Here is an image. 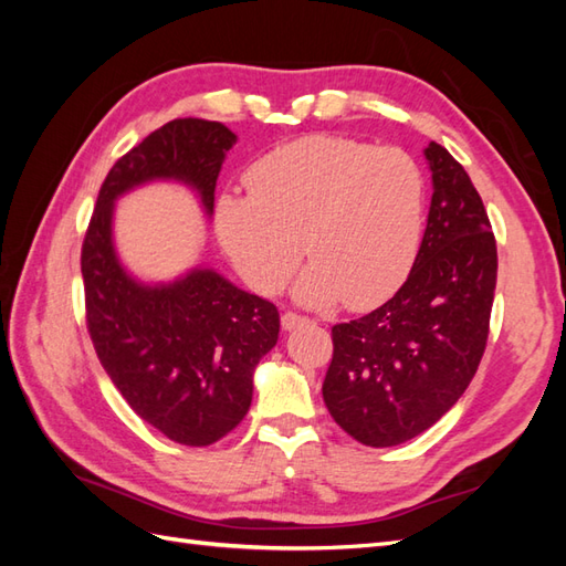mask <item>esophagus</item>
<instances>
[{
  "label": "esophagus",
  "mask_w": 566,
  "mask_h": 566,
  "mask_svg": "<svg viewBox=\"0 0 566 566\" xmlns=\"http://www.w3.org/2000/svg\"><path fill=\"white\" fill-rule=\"evenodd\" d=\"M306 321H308L306 316H298V314H294V311H286V314H282V328L284 331H294L298 326H304Z\"/></svg>",
  "instance_id": "esophagus-1"
}]
</instances>
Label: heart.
Returning a JSON list of instances; mask_svg holds the SVG:
<instances>
[{
    "label": "heart",
    "mask_w": 566,
    "mask_h": 566,
    "mask_svg": "<svg viewBox=\"0 0 566 566\" xmlns=\"http://www.w3.org/2000/svg\"><path fill=\"white\" fill-rule=\"evenodd\" d=\"M250 197L216 203V235L240 276L274 294L302 252L314 260L294 284L306 306H375L403 284L423 233V175L399 148L314 134L264 155ZM305 250H301V240Z\"/></svg>",
    "instance_id": "1"
}]
</instances>
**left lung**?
<instances>
[{
    "mask_svg": "<svg viewBox=\"0 0 566 566\" xmlns=\"http://www.w3.org/2000/svg\"><path fill=\"white\" fill-rule=\"evenodd\" d=\"M432 199L411 274L387 304L333 326L323 401L369 448L428 430L482 363L496 290V240L482 197L452 155L428 143Z\"/></svg>",
    "mask_w": 566,
    "mask_h": 566,
    "instance_id": "obj_1",
    "label": "left lung"
}]
</instances>
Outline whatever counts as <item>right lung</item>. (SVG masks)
Returning <instances> with one entry per match:
<instances>
[{
    "label": "right lung",
    "mask_w": 566,
    "mask_h": 566,
    "mask_svg": "<svg viewBox=\"0 0 566 566\" xmlns=\"http://www.w3.org/2000/svg\"><path fill=\"white\" fill-rule=\"evenodd\" d=\"M235 140L203 118L153 130L106 175L82 245L87 328L102 367L146 423L189 448H207L245 418L255 367L280 338V314L201 264L175 282H140L118 260L114 203L143 185L179 182L211 216Z\"/></svg>",
    "instance_id": "1"
}]
</instances>
